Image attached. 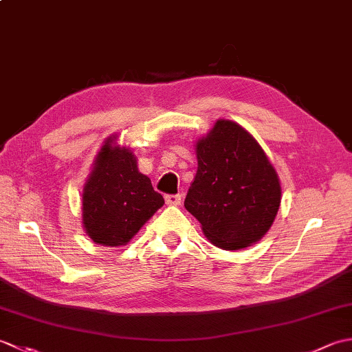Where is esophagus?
Instances as JSON below:
<instances>
[{"mask_svg":"<svg viewBox=\"0 0 352 352\" xmlns=\"http://www.w3.org/2000/svg\"><path fill=\"white\" fill-rule=\"evenodd\" d=\"M164 201L169 206H180L182 204V195L180 193H175V195H166L164 197Z\"/></svg>","mask_w":352,"mask_h":352,"instance_id":"obj_1","label":"esophagus"}]
</instances>
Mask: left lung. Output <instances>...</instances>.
Segmentation results:
<instances>
[{
  "label": "left lung",
  "instance_id": "8db88e82",
  "mask_svg": "<svg viewBox=\"0 0 352 352\" xmlns=\"http://www.w3.org/2000/svg\"><path fill=\"white\" fill-rule=\"evenodd\" d=\"M198 170L184 199L186 210L222 250H242L271 228L281 186L263 149L231 121H218L197 144Z\"/></svg>",
  "mask_w": 352,
  "mask_h": 352
}]
</instances>
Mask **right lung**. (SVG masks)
I'll return each mask as SVG.
<instances>
[{"label": "right lung", "mask_w": 352, "mask_h": 352, "mask_svg": "<svg viewBox=\"0 0 352 352\" xmlns=\"http://www.w3.org/2000/svg\"><path fill=\"white\" fill-rule=\"evenodd\" d=\"M111 138L96 157L83 190V223L96 243L121 246L164 204L151 180L138 169L126 148L111 146Z\"/></svg>", "instance_id": "1"}]
</instances>
